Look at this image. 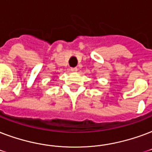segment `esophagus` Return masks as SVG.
<instances>
[{"label":"esophagus","mask_w":152,"mask_h":152,"mask_svg":"<svg viewBox=\"0 0 152 152\" xmlns=\"http://www.w3.org/2000/svg\"><path fill=\"white\" fill-rule=\"evenodd\" d=\"M70 70L72 71V72H76L77 70V67H72V68H70Z\"/></svg>","instance_id":"34e87169"}]
</instances>
